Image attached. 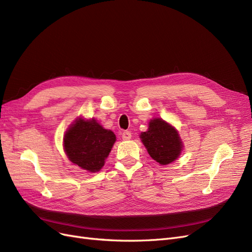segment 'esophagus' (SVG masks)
Returning a JSON list of instances; mask_svg holds the SVG:
<instances>
[{
  "mask_svg": "<svg viewBox=\"0 0 252 252\" xmlns=\"http://www.w3.org/2000/svg\"><path fill=\"white\" fill-rule=\"evenodd\" d=\"M132 138V133L129 131H126L123 133V139L124 140H129Z\"/></svg>",
  "mask_w": 252,
  "mask_h": 252,
  "instance_id": "34e87169",
  "label": "esophagus"
}]
</instances>
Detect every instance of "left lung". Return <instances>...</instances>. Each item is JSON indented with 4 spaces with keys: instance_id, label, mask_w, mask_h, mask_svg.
Returning a JSON list of instances; mask_svg holds the SVG:
<instances>
[{
    "instance_id": "1",
    "label": "left lung",
    "mask_w": 252,
    "mask_h": 252,
    "mask_svg": "<svg viewBox=\"0 0 252 252\" xmlns=\"http://www.w3.org/2000/svg\"><path fill=\"white\" fill-rule=\"evenodd\" d=\"M140 138L150 156L161 165L173 162L183 148L175 128L161 118L151 120L148 131L141 133Z\"/></svg>"
}]
</instances>
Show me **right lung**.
Returning <instances> with one entry per match:
<instances>
[{
  "label": "right lung",
  "instance_id": "obj_1",
  "mask_svg": "<svg viewBox=\"0 0 252 252\" xmlns=\"http://www.w3.org/2000/svg\"><path fill=\"white\" fill-rule=\"evenodd\" d=\"M116 140L114 133L95 119L74 121L64 135V151L68 159L90 172L100 170Z\"/></svg>",
  "mask_w": 252,
  "mask_h": 252
}]
</instances>
